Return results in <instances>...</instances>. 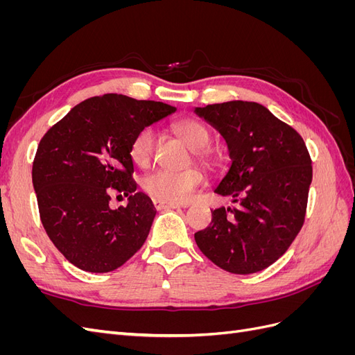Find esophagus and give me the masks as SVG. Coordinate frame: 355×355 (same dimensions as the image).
<instances>
[{
    "label": "esophagus",
    "instance_id": "obj_1",
    "mask_svg": "<svg viewBox=\"0 0 355 355\" xmlns=\"http://www.w3.org/2000/svg\"><path fill=\"white\" fill-rule=\"evenodd\" d=\"M153 204H154V207H155L157 210H163V209H179V207H180V204L167 202V201L157 200V198H153Z\"/></svg>",
    "mask_w": 355,
    "mask_h": 355
}]
</instances>
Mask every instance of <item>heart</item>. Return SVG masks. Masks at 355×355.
Wrapping results in <instances>:
<instances>
[{"label":"heart","mask_w":355,"mask_h":355,"mask_svg":"<svg viewBox=\"0 0 355 355\" xmlns=\"http://www.w3.org/2000/svg\"><path fill=\"white\" fill-rule=\"evenodd\" d=\"M175 132L192 151L204 167H213L216 158L207 146L210 144L209 128L197 120H182L175 124ZM157 133L153 127H144L139 130L128 146L130 159L139 167H148L154 157ZM204 184V175L198 168L185 171L155 170L142 179V189L153 198L167 202H187L194 192Z\"/></svg>","instance_id":"obj_1"}]
</instances>
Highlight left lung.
Instances as JSON below:
<instances>
[{"label":"left lung","instance_id":"1","mask_svg":"<svg viewBox=\"0 0 355 355\" xmlns=\"http://www.w3.org/2000/svg\"><path fill=\"white\" fill-rule=\"evenodd\" d=\"M223 136L232 159L214 192L235 207L211 211L196 232L200 250L232 274L262 271L282 257L302 228L313 166L304 139L256 102L196 108Z\"/></svg>","mask_w":355,"mask_h":355}]
</instances>
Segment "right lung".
Returning <instances> with one entry per match:
<instances>
[{
    "label": "right lung",
    "instance_id": "right-lung-1",
    "mask_svg": "<svg viewBox=\"0 0 355 355\" xmlns=\"http://www.w3.org/2000/svg\"><path fill=\"white\" fill-rule=\"evenodd\" d=\"M176 111L123 94L94 96L78 103L41 139L32 184L49 239L83 271L110 272L144 245L155 207L136 192L128 146L144 127ZM114 190L125 208L109 207Z\"/></svg>",
    "mask_w": 355,
    "mask_h": 355
}]
</instances>
